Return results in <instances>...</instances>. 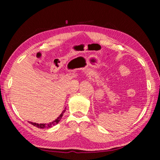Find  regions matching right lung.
<instances>
[{
	"label": "right lung",
	"mask_w": 160,
	"mask_h": 160,
	"mask_svg": "<svg viewBox=\"0 0 160 160\" xmlns=\"http://www.w3.org/2000/svg\"><path fill=\"white\" fill-rule=\"evenodd\" d=\"M66 112V109H65L63 112L61 113V115L58 116V117L56 119L55 121H52V122H50L49 123H32V122H29V123H31L32 125H33L34 126H36L37 128H51V127H52L53 126L56 125V124L58 123L59 121L62 118V116L63 115V113Z\"/></svg>",
	"instance_id": "right-lung-1"
}]
</instances>
